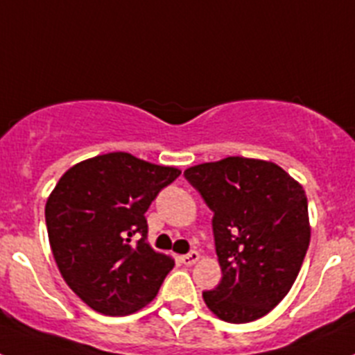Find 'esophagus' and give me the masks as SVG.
Returning <instances> with one entry per match:
<instances>
[{"instance_id": "obj_1", "label": "esophagus", "mask_w": 355, "mask_h": 355, "mask_svg": "<svg viewBox=\"0 0 355 355\" xmlns=\"http://www.w3.org/2000/svg\"><path fill=\"white\" fill-rule=\"evenodd\" d=\"M197 261H199V252H196V250H192V252H188V254H184V256H181V263L187 266L196 265Z\"/></svg>"}]
</instances>
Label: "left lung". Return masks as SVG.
<instances>
[{"label":"left lung","instance_id":"1","mask_svg":"<svg viewBox=\"0 0 355 355\" xmlns=\"http://www.w3.org/2000/svg\"><path fill=\"white\" fill-rule=\"evenodd\" d=\"M213 211L218 286L206 306L229 324L261 318L286 297L309 247L307 199L275 163L229 156L184 171Z\"/></svg>","mask_w":355,"mask_h":355}]
</instances>
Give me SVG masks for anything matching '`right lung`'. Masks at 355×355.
<instances>
[{"label": "right lung", "instance_id": "obj_1", "mask_svg": "<svg viewBox=\"0 0 355 355\" xmlns=\"http://www.w3.org/2000/svg\"><path fill=\"white\" fill-rule=\"evenodd\" d=\"M180 174L110 153L60 178L46 202L49 245L65 283L92 309L130 315L156 297L174 261L147 243L146 211Z\"/></svg>", "mask_w": 355, "mask_h": 355}]
</instances>
